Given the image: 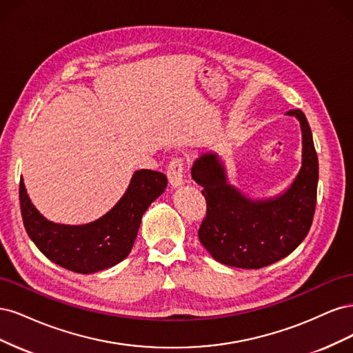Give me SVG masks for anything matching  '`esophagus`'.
<instances>
[{
    "instance_id": "esophagus-1",
    "label": "esophagus",
    "mask_w": 353,
    "mask_h": 353,
    "mask_svg": "<svg viewBox=\"0 0 353 353\" xmlns=\"http://www.w3.org/2000/svg\"><path fill=\"white\" fill-rule=\"evenodd\" d=\"M168 178L172 187H179L184 184V159L174 157L168 165Z\"/></svg>"
}]
</instances>
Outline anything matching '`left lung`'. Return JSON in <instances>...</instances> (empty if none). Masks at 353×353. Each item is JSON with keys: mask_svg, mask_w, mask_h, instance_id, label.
I'll use <instances>...</instances> for the list:
<instances>
[{"mask_svg": "<svg viewBox=\"0 0 353 353\" xmlns=\"http://www.w3.org/2000/svg\"><path fill=\"white\" fill-rule=\"evenodd\" d=\"M302 130V168L284 193L252 200L232 187L215 153L201 154L191 176L203 187L208 212L199 240L212 258L228 266L259 270L290 254L307 236L316 205L318 157L302 110H288Z\"/></svg>", "mask_w": 353, "mask_h": 353, "instance_id": "8db88e82", "label": "left lung"}]
</instances>
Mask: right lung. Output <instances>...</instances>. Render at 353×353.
<instances>
[{
  "instance_id": "add662e5",
  "label": "right lung",
  "mask_w": 353,
  "mask_h": 353,
  "mask_svg": "<svg viewBox=\"0 0 353 353\" xmlns=\"http://www.w3.org/2000/svg\"><path fill=\"white\" fill-rule=\"evenodd\" d=\"M166 185L165 174L137 170L122 199L104 216L85 225H63L41 215L20 179V210L28 236L51 262L78 274H92L130 254L144 212Z\"/></svg>"
}]
</instances>
